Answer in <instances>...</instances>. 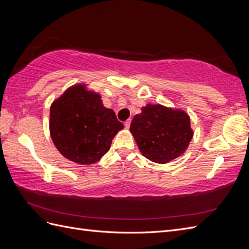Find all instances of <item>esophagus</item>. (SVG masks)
Masks as SVG:
<instances>
[{
    "label": "esophagus",
    "mask_w": 249,
    "mask_h": 249,
    "mask_svg": "<svg viewBox=\"0 0 249 249\" xmlns=\"http://www.w3.org/2000/svg\"><path fill=\"white\" fill-rule=\"evenodd\" d=\"M130 124H131V118H129V119L125 120V122H124V126L126 127V129H129Z\"/></svg>",
    "instance_id": "1"
}]
</instances>
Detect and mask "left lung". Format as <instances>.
<instances>
[{"mask_svg":"<svg viewBox=\"0 0 249 249\" xmlns=\"http://www.w3.org/2000/svg\"><path fill=\"white\" fill-rule=\"evenodd\" d=\"M141 154L165 164L185 153L193 137L190 117L183 110L147 104L135 115L130 126Z\"/></svg>","mask_w":249,"mask_h":249,"instance_id":"8db88e82","label":"left lung"}]
</instances>
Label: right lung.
<instances>
[{
	"label": "right lung",
	"mask_w": 249,
	"mask_h": 249,
	"mask_svg": "<svg viewBox=\"0 0 249 249\" xmlns=\"http://www.w3.org/2000/svg\"><path fill=\"white\" fill-rule=\"evenodd\" d=\"M123 129L114 111L104 107L101 95L84 84L70 87L50 109V133L55 146L66 159L81 165L101 160Z\"/></svg>",
	"instance_id": "right-lung-1"
}]
</instances>
